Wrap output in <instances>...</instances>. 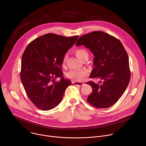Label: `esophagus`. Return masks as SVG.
Here are the masks:
<instances>
[{"mask_svg":"<svg viewBox=\"0 0 146 146\" xmlns=\"http://www.w3.org/2000/svg\"><path fill=\"white\" fill-rule=\"evenodd\" d=\"M73 83L75 85V86H83L84 84L82 82H73Z\"/></svg>","mask_w":146,"mask_h":146,"instance_id":"1","label":"esophagus"}]
</instances>
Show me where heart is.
Returning a JSON list of instances; mask_svg holds the SVG:
<instances>
[{
	"label": "heart",
	"mask_w": 146,
	"mask_h": 146,
	"mask_svg": "<svg viewBox=\"0 0 146 146\" xmlns=\"http://www.w3.org/2000/svg\"><path fill=\"white\" fill-rule=\"evenodd\" d=\"M74 54L76 56L80 59L82 60L83 58L88 56V53L87 50L83 48H78L74 50ZM66 57L64 56L63 59L62 64L64 66L66 64ZM88 74V72L84 69L80 70H70L66 73V77L73 81L80 82L82 79L87 76Z\"/></svg>",
	"instance_id": "b5f03b06"
}]
</instances>
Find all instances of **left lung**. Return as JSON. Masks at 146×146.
I'll return each instance as SVG.
<instances>
[{
  "instance_id": "1",
  "label": "left lung",
  "mask_w": 146,
  "mask_h": 146,
  "mask_svg": "<svg viewBox=\"0 0 146 146\" xmlns=\"http://www.w3.org/2000/svg\"><path fill=\"white\" fill-rule=\"evenodd\" d=\"M77 46L84 45L94 55L90 77L100 79L98 83L90 81L92 87L88 102L97 108H109L126 90L130 78L129 58L121 42L115 37L96 31L80 37Z\"/></svg>"
}]
</instances>
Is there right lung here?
<instances>
[{"label":"right lung","instance_id":"right-lung-1","mask_svg":"<svg viewBox=\"0 0 146 146\" xmlns=\"http://www.w3.org/2000/svg\"><path fill=\"white\" fill-rule=\"evenodd\" d=\"M78 38L49 33L31 41L21 58L20 78L28 97L36 107L48 111L62 101L64 91L71 85L63 77L64 55ZM61 77L58 82L55 78Z\"/></svg>","mask_w":146,"mask_h":146}]
</instances>
